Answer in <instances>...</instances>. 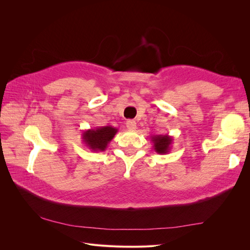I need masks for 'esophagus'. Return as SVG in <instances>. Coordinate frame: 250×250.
Returning a JSON list of instances; mask_svg holds the SVG:
<instances>
[{
	"mask_svg": "<svg viewBox=\"0 0 250 250\" xmlns=\"http://www.w3.org/2000/svg\"><path fill=\"white\" fill-rule=\"evenodd\" d=\"M126 126L129 130H135V128H137V123H135V121L133 120H128L126 122Z\"/></svg>",
	"mask_w": 250,
	"mask_h": 250,
	"instance_id": "1",
	"label": "esophagus"
}]
</instances>
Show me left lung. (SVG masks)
<instances>
[{"instance_id":"1","label":"left lung","mask_w":250,"mask_h":250,"mask_svg":"<svg viewBox=\"0 0 250 250\" xmlns=\"http://www.w3.org/2000/svg\"><path fill=\"white\" fill-rule=\"evenodd\" d=\"M151 142L153 143V149L158 154H168L171 150L173 138L168 134L151 135Z\"/></svg>"}]
</instances>
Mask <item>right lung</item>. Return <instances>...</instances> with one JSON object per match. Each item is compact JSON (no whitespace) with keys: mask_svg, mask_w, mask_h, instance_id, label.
I'll return each instance as SVG.
<instances>
[{"mask_svg":"<svg viewBox=\"0 0 250 250\" xmlns=\"http://www.w3.org/2000/svg\"><path fill=\"white\" fill-rule=\"evenodd\" d=\"M118 132V128L112 126H102L90 128L82 132V141L85 146L94 152L105 151L111 140Z\"/></svg>","mask_w":250,"mask_h":250,"instance_id":"right-lung-1","label":"right lung"}]
</instances>
